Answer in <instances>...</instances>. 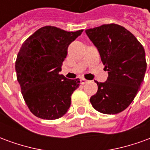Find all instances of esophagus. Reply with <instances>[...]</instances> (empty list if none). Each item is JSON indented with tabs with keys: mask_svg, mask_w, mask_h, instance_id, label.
<instances>
[{
	"mask_svg": "<svg viewBox=\"0 0 150 150\" xmlns=\"http://www.w3.org/2000/svg\"><path fill=\"white\" fill-rule=\"evenodd\" d=\"M81 84H86V83H88V80L87 79H81Z\"/></svg>",
	"mask_w": 150,
	"mask_h": 150,
	"instance_id": "34e87169",
	"label": "esophagus"
}]
</instances>
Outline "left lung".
<instances>
[{
    "label": "left lung",
    "mask_w": 150,
    "mask_h": 150,
    "mask_svg": "<svg viewBox=\"0 0 150 150\" xmlns=\"http://www.w3.org/2000/svg\"><path fill=\"white\" fill-rule=\"evenodd\" d=\"M100 55L108 74L90 98L92 107L104 114H116L129 107L137 94L146 71L144 47L133 34L116 24L85 30Z\"/></svg>",
    "instance_id": "obj_1"
}]
</instances>
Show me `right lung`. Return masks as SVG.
<instances>
[{"label": "right lung", "mask_w": 150, "mask_h": 150, "mask_svg": "<svg viewBox=\"0 0 150 150\" xmlns=\"http://www.w3.org/2000/svg\"><path fill=\"white\" fill-rule=\"evenodd\" d=\"M83 30L68 32L44 26L25 40L17 56L15 69L23 98L34 116L55 120L65 115L79 79L60 75L69 45Z\"/></svg>", "instance_id": "1"}]
</instances>
